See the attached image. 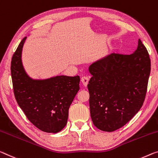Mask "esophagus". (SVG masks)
<instances>
[{
    "label": "esophagus",
    "instance_id": "1",
    "mask_svg": "<svg viewBox=\"0 0 158 158\" xmlns=\"http://www.w3.org/2000/svg\"><path fill=\"white\" fill-rule=\"evenodd\" d=\"M81 81L84 86H87V84H89V77L86 76L82 77L81 79Z\"/></svg>",
    "mask_w": 158,
    "mask_h": 158
}]
</instances>
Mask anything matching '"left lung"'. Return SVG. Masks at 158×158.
I'll return each mask as SVG.
<instances>
[{
    "mask_svg": "<svg viewBox=\"0 0 158 158\" xmlns=\"http://www.w3.org/2000/svg\"><path fill=\"white\" fill-rule=\"evenodd\" d=\"M89 106L95 127L112 132L124 126L141 109L151 73V59L139 39L134 53H112L89 67Z\"/></svg>",
    "mask_w": 158,
    "mask_h": 158,
    "instance_id": "obj_1",
    "label": "left lung"
}]
</instances>
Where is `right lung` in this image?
Instances as JSON below:
<instances>
[{
	"label": "right lung",
	"instance_id": "add662e5",
	"mask_svg": "<svg viewBox=\"0 0 158 158\" xmlns=\"http://www.w3.org/2000/svg\"><path fill=\"white\" fill-rule=\"evenodd\" d=\"M27 36L22 40L11 60L15 97L19 106L36 128L57 133L66 126L70 105L79 90V76H57L45 80L29 77L21 60Z\"/></svg>",
	"mask_w": 158,
	"mask_h": 158
}]
</instances>
